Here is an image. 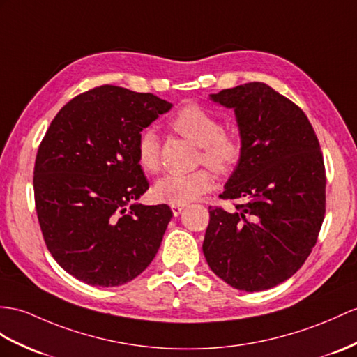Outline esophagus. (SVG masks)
I'll list each match as a JSON object with an SVG mask.
<instances>
[{"instance_id":"obj_1","label":"esophagus","mask_w":357,"mask_h":357,"mask_svg":"<svg viewBox=\"0 0 357 357\" xmlns=\"http://www.w3.org/2000/svg\"><path fill=\"white\" fill-rule=\"evenodd\" d=\"M171 211H172V215H174V216H178V215L181 213V211H183V206L172 204V206H171Z\"/></svg>"}]
</instances>
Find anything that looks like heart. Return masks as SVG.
I'll return each mask as SVG.
<instances>
[{"label":"heart","mask_w":357,"mask_h":357,"mask_svg":"<svg viewBox=\"0 0 357 357\" xmlns=\"http://www.w3.org/2000/svg\"><path fill=\"white\" fill-rule=\"evenodd\" d=\"M169 127L188 141L199 146L198 163H204L218 174L231 172L241 160V137L224 130L221 119L199 104H186L169 119ZM137 163L146 174H155L162 168L160 139L153 130H142L136 141ZM213 174L197 169L189 174H168L153 188L155 199L183 206L198 199L213 188Z\"/></svg>","instance_id":"heart-1"}]
</instances>
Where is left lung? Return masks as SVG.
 <instances>
[{
	"label": "left lung",
	"mask_w": 357,
	"mask_h": 357,
	"mask_svg": "<svg viewBox=\"0 0 357 357\" xmlns=\"http://www.w3.org/2000/svg\"><path fill=\"white\" fill-rule=\"evenodd\" d=\"M234 109L242 155L222 199L208 207L203 253L212 271L241 291L288 280L315 247L326 215V168L315 130L289 98L260 82L212 93Z\"/></svg>",
	"instance_id": "obj_1"
}]
</instances>
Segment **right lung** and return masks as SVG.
<instances>
[{
    "label": "right lung",
    "mask_w": 357,
    "mask_h": 357,
    "mask_svg": "<svg viewBox=\"0 0 357 357\" xmlns=\"http://www.w3.org/2000/svg\"><path fill=\"white\" fill-rule=\"evenodd\" d=\"M172 104L104 84L59 110L34 162V203L47 248L92 286L124 284L151 264L172 218L167 204H130L149 189L136 141Z\"/></svg>",
    "instance_id": "right-lung-1"
}]
</instances>
